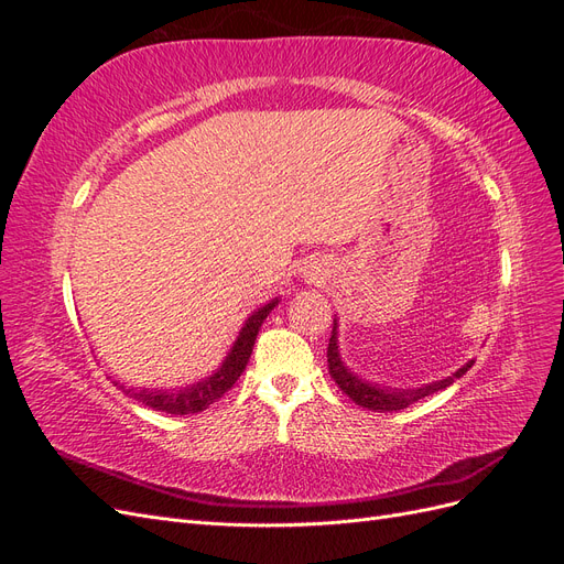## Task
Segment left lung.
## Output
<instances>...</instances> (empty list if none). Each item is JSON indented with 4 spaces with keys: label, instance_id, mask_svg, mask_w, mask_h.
Here are the masks:
<instances>
[{
    "label": "left lung",
    "instance_id": "8db88e82",
    "mask_svg": "<svg viewBox=\"0 0 564 564\" xmlns=\"http://www.w3.org/2000/svg\"><path fill=\"white\" fill-rule=\"evenodd\" d=\"M327 362H329V373L336 381V386L346 392V395L360 406L371 409V412H398V409H404L409 404L419 402L425 395H433V392L452 386L456 379L464 377V373L473 367L475 360H468L464 367L456 369L452 377L425 383L421 388H388L379 383H369L365 379L357 377L355 371L346 367V362L340 360V350H338V319L334 317V329L329 338V348H327Z\"/></svg>",
    "mask_w": 564,
    "mask_h": 564
}]
</instances>
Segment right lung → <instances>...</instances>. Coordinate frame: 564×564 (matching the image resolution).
I'll list each match as a JSON object with an SVG mask.
<instances>
[{
	"label": "right lung",
	"instance_id": "1",
	"mask_svg": "<svg viewBox=\"0 0 564 564\" xmlns=\"http://www.w3.org/2000/svg\"><path fill=\"white\" fill-rule=\"evenodd\" d=\"M278 303H280V299H272L245 319L240 334H237L232 348L226 355V360L220 362V367L214 373L204 377L202 381H197L193 386H183V388H133V386H124L119 381H115V386L122 388L129 398L143 402L150 409H155V412H166V414H176V416L204 412V409L214 404L218 398H224L226 392L235 386V381L240 379V373L245 371L249 357H251L261 324L265 322V317L270 315V311L275 308Z\"/></svg>",
	"mask_w": 564,
	"mask_h": 564
}]
</instances>
